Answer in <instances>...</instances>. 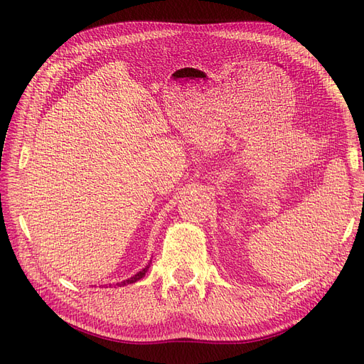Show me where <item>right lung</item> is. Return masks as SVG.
Masks as SVG:
<instances>
[{
  "instance_id": "obj_1",
  "label": "right lung",
  "mask_w": 364,
  "mask_h": 364,
  "mask_svg": "<svg viewBox=\"0 0 364 364\" xmlns=\"http://www.w3.org/2000/svg\"><path fill=\"white\" fill-rule=\"evenodd\" d=\"M148 269H149V263L142 269V271H139L136 275H133L132 278H128V279H124V281H121V283H116V286L118 287H122V286H127V284H133V283H136V281H139L140 278H144L145 277V274L148 272ZM112 286V284H110Z\"/></svg>"
}]
</instances>
